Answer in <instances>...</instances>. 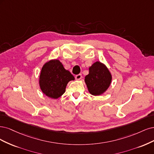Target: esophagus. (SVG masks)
<instances>
[{
    "label": "esophagus",
    "instance_id": "esophagus-1",
    "mask_svg": "<svg viewBox=\"0 0 154 154\" xmlns=\"http://www.w3.org/2000/svg\"><path fill=\"white\" fill-rule=\"evenodd\" d=\"M82 79V75L81 73L77 74V75H75V79L76 80H80V79Z\"/></svg>",
    "mask_w": 154,
    "mask_h": 154
}]
</instances>
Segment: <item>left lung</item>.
Returning a JSON list of instances; mask_svg holds the SVG:
<instances>
[{
  "mask_svg": "<svg viewBox=\"0 0 154 154\" xmlns=\"http://www.w3.org/2000/svg\"><path fill=\"white\" fill-rule=\"evenodd\" d=\"M111 79L106 66L97 61L89 69V74L85 77V82L91 95H100L110 86Z\"/></svg>",
  "mask_w": 154,
  "mask_h": 154,
  "instance_id": "left-lung-1",
  "label": "left lung"
}]
</instances>
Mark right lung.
Instances as JSON below:
<instances>
[{"label": "right lung", "instance_id": "1", "mask_svg": "<svg viewBox=\"0 0 154 154\" xmlns=\"http://www.w3.org/2000/svg\"><path fill=\"white\" fill-rule=\"evenodd\" d=\"M75 79L72 74L64 69L59 60H51L44 64L39 77V86L44 94L57 98L65 92L69 81Z\"/></svg>", "mask_w": 154, "mask_h": 154}]
</instances>
